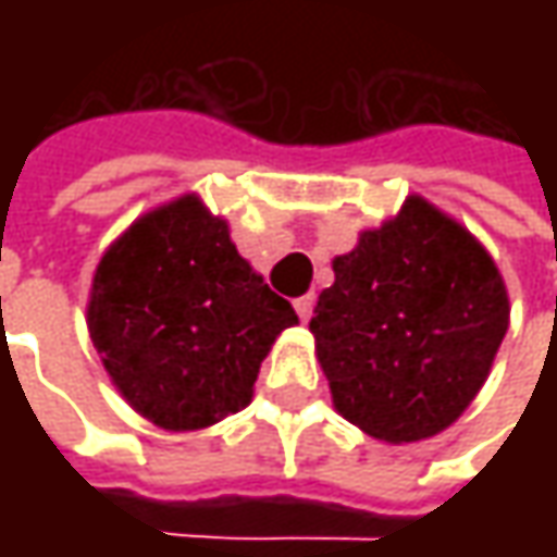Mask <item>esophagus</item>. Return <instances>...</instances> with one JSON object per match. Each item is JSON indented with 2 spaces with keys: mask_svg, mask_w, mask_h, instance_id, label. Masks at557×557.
<instances>
[{
  "mask_svg": "<svg viewBox=\"0 0 557 557\" xmlns=\"http://www.w3.org/2000/svg\"><path fill=\"white\" fill-rule=\"evenodd\" d=\"M312 307H315V297H312V294H304V297H297V300H294V310H297V315H300V322H310Z\"/></svg>",
  "mask_w": 557,
  "mask_h": 557,
  "instance_id": "obj_1",
  "label": "esophagus"
}]
</instances>
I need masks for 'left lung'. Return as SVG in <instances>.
<instances>
[{
    "mask_svg": "<svg viewBox=\"0 0 557 557\" xmlns=\"http://www.w3.org/2000/svg\"><path fill=\"white\" fill-rule=\"evenodd\" d=\"M310 332L341 416L369 437H437L481 394L508 332V290L490 250L409 195L332 260Z\"/></svg>",
    "mask_w": 557,
    "mask_h": 557,
    "instance_id": "1",
    "label": "left lung"
}]
</instances>
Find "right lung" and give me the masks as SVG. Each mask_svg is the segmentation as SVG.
<instances>
[{
  "label": "right lung",
  "mask_w": 557,
  "mask_h": 557,
  "mask_svg": "<svg viewBox=\"0 0 557 557\" xmlns=\"http://www.w3.org/2000/svg\"><path fill=\"white\" fill-rule=\"evenodd\" d=\"M86 325L117 394L163 431H201L253 399L297 312L188 191L141 213L101 253Z\"/></svg>",
  "instance_id": "1"
}]
</instances>
